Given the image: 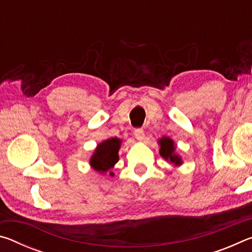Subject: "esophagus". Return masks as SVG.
<instances>
[{"label":"esophagus","mask_w":252,"mask_h":252,"mask_svg":"<svg viewBox=\"0 0 252 252\" xmlns=\"http://www.w3.org/2000/svg\"><path fill=\"white\" fill-rule=\"evenodd\" d=\"M134 136L136 140H139V141H142V140L144 139V131L143 129H140V127H138V129L134 130Z\"/></svg>","instance_id":"esophagus-1"}]
</instances>
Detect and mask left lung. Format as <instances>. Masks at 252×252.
<instances>
[{"mask_svg":"<svg viewBox=\"0 0 252 252\" xmlns=\"http://www.w3.org/2000/svg\"><path fill=\"white\" fill-rule=\"evenodd\" d=\"M160 155L164 158L165 160H169L174 164H181V159L177 155H174V149L176 147L173 146V141L169 138H162L160 140Z\"/></svg>","mask_w":252,"mask_h":252,"instance_id":"left-lung-1","label":"left lung"}]
</instances>
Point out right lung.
<instances>
[{
    "label": "right lung",
    "mask_w": 252,
    "mask_h": 252,
    "mask_svg": "<svg viewBox=\"0 0 252 252\" xmlns=\"http://www.w3.org/2000/svg\"><path fill=\"white\" fill-rule=\"evenodd\" d=\"M121 141L117 138L108 139L100 143L95 149L94 155L92 156L90 163L94 170L100 172H105L113 167L119 160V149ZM112 176V172L110 173Z\"/></svg>",
    "instance_id": "add662e5"
}]
</instances>
